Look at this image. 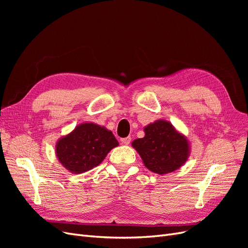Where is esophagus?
I'll return each mask as SVG.
<instances>
[{
    "label": "esophagus",
    "mask_w": 248,
    "mask_h": 248,
    "mask_svg": "<svg viewBox=\"0 0 248 248\" xmlns=\"http://www.w3.org/2000/svg\"><path fill=\"white\" fill-rule=\"evenodd\" d=\"M131 141V138L130 137H127V138H124V139H121V142L123 145H129Z\"/></svg>",
    "instance_id": "esophagus-1"
}]
</instances>
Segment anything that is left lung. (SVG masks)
<instances>
[{"label":"left lung","instance_id":"left-lung-1","mask_svg":"<svg viewBox=\"0 0 248 248\" xmlns=\"http://www.w3.org/2000/svg\"><path fill=\"white\" fill-rule=\"evenodd\" d=\"M145 137L132 141L145 167L166 175L181 168L190 155V142L167 120L159 119L144 128Z\"/></svg>","mask_w":248,"mask_h":248}]
</instances>
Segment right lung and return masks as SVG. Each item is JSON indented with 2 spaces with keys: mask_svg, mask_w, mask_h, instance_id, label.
I'll list each match as a JSON object with an SVG mask.
<instances>
[{
  "mask_svg": "<svg viewBox=\"0 0 248 248\" xmlns=\"http://www.w3.org/2000/svg\"><path fill=\"white\" fill-rule=\"evenodd\" d=\"M117 146L119 142L110 130L86 122L58 140L56 156L67 170L78 175L99 166Z\"/></svg>",
  "mask_w": 248,
  "mask_h": 248,
  "instance_id": "1",
  "label": "right lung"
}]
</instances>
